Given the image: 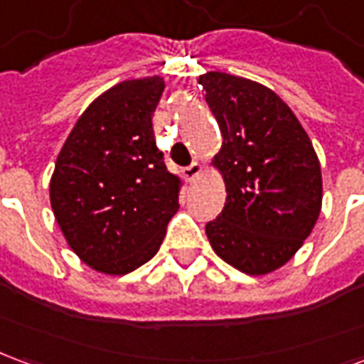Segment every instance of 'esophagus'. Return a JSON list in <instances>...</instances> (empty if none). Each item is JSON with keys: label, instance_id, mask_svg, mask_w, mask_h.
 <instances>
[{"label": "esophagus", "instance_id": "esophagus-1", "mask_svg": "<svg viewBox=\"0 0 364 364\" xmlns=\"http://www.w3.org/2000/svg\"><path fill=\"white\" fill-rule=\"evenodd\" d=\"M200 171H203V167H200V164H197V161H193L191 166H187L185 169H183V175H185V179L187 181H195L198 175H200Z\"/></svg>", "mask_w": 364, "mask_h": 364}]
</instances>
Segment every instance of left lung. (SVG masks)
<instances>
[{
    "mask_svg": "<svg viewBox=\"0 0 364 364\" xmlns=\"http://www.w3.org/2000/svg\"><path fill=\"white\" fill-rule=\"evenodd\" d=\"M198 83L220 127L214 166L228 193L206 236L218 257L242 273L267 274L300 250L320 216V161L274 91L222 72L200 75Z\"/></svg>",
    "mask_w": 364,
    "mask_h": 364,
    "instance_id": "8db88e82",
    "label": "left lung"
}]
</instances>
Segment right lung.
I'll return each mask as SVG.
<instances>
[{
	"label": "right lung",
	"mask_w": 364,
	"mask_h": 364,
	"mask_svg": "<svg viewBox=\"0 0 364 364\" xmlns=\"http://www.w3.org/2000/svg\"><path fill=\"white\" fill-rule=\"evenodd\" d=\"M164 80L114 85L83 111L56 159L50 205L75 255L127 274L158 253L179 208V177L156 146L151 117Z\"/></svg>",
	"instance_id": "obj_1"
}]
</instances>
